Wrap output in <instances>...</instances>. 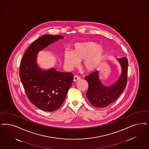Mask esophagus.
Instances as JSON below:
<instances>
[{"mask_svg":"<svg viewBox=\"0 0 149 149\" xmlns=\"http://www.w3.org/2000/svg\"><path fill=\"white\" fill-rule=\"evenodd\" d=\"M80 78H81V77H79V76L76 75V76H74V78H73V81L74 82H76L77 80H79Z\"/></svg>","mask_w":149,"mask_h":149,"instance_id":"obj_1","label":"esophagus"}]
</instances>
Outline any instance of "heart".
<instances>
[{
	"label": "heart",
	"instance_id": "b5f03b06",
	"mask_svg": "<svg viewBox=\"0 0 149 149\" xmlns=\"http://www.w3.org/2000/svg\"><path fill=\"white\" fill-rule=\"evenodd\" d=\"M103 50L99 45L93 42L76 44L72 53L66 52L64 54L65 65L69 67H76L78 61L83 62V67L88 71L94 70L102 56Z\"/></svg>",
	"mask_w": 149,
	"mask_h": 149
}]
</instances>
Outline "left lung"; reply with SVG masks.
<instances>
[{
	"mask_svg": "<svg viewBox=\"0 0 149 149\" xmlns=\"http://www.w3.org/2000/svg\"><path fill=\"white\" fill-rule=\"evenodd\" d=\"M120 62L122 72L118 81L109 87L102 84L96 71L85 77L88 83L86 95L91 105L96 107H105L113 102L125 90L127 83L128 62L126 57L118 59Z\"/></svg>",
	"mask_w": 149,
	"mask_h": 149,
	"instance_id": "obj_1",
	"label": "left lung"
}]
</instances>
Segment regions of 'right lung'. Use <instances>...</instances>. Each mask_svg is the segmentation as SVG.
I'll use <instances>...</instances> for the list:
<instances>
[{"label":"right lung","mask_w":149,"mask_h":149,"mask_svg":"<svg viewBox=\"0 0 149 149\" xmlns=\"http://www.w3.org/2000/svg\"><path fill=\"white\" fill-rule=\"evenodd\" d=\"M63 38L52 34L40 37L29 47L20 63L19 77L26 95L32 104L45 111L56 110L62 105L73 75L58 72L55 68L42 71L36 64V57L38 52Z\"/></svg>","instance_id":"right-lung-1"}]
</instances>
